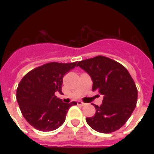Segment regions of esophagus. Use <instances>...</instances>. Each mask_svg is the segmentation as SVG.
I'll return each mask as SVG.
<instances>
[{
    "label": "esophagus",
    "mask_w": 154,
    "mask_h": 154,
    "mask_svg": "<svg viewBox=\"0 0 154 154\" xmlns=\"http://www.w3.org/2000/svg\"><path fill=\"white\" fill-rule=\"evenodd\" d=\"M77 105H81V106H84V105H85V103L82 102V101H77Z\"/></svg>",
    "instance_id": "obj_1"
}]
</instances>
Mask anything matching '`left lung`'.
I'll return each instance as SVG.
<instances>
[{
    "instance_id": "1",
    "label": "left lung",
    "mask_w": 154,
    "mask_h": 154,
    "mask_svg": "<svg viewBox=\"0 0 154 154\" xmlns=\"http://www.w3.org/2000/svg\"><path fill=\"white\" fill-rule=\"evenodd\" d=\"M90 76L93 90L103 95L94 117L86 122L94 130L109 134L122 128L136 107L137 89L128 70L109 57L97 56L77 63Z\"/></svg>"
}]
</instances>
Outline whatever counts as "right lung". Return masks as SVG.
<instances>
[{
	"label": "right lung",
	"mask_w": 154,
	"mask_h": 154,
	"mask_svg": "<svg viewBox=\"0 0 154 154\" xmlns=\"http://www.w3.org/2000/svg\"><path fill=\"white\" fill-rule=\"evenodd\" d=\"M77 62H50L37 67L23 77L17 89L21 113L33 128L49 132L57 129L65 122L67 112L76 101L68 104L55 96L61 93L63 77Z\"/></svg>",
	"instance_id": "1"
}]
</instances>
